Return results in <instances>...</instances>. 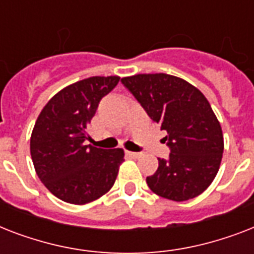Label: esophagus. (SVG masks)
Instances as JSON below:
<instances>
[{
    "mask_svg": "<svg viewBox=\"0 0 254 254\" xmlns=\"http://www.w3.org/2000/svg\"><path fill=\"white\" fill-rule=\"evenodd\" d=\"M127 157H130V158H139L141 157V154L139 153H134V151H127Z\"/></svg>",
    "mask_w": 254,
    "mask_h": 254,
    "instance_id": "1",
    "label": "esophagus"
}]
</instances>
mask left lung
<instances>
[{"label": "left lung", "mask_w": 254, "mask_h": 254, "mask_svg": "<svg viewBox=\"0 0 254 254\" xmlns=\"http://www.w3.org/2000/svg\"><path fill=\"white\" fill-rule=\"evenodd\" d=\"M121 83L134 96L147 116L167 133V159L146 178L159 196L183 201L200 195L216 177L224 139L208 100L197 88L167 73H139Z\"/></svg>", "instance_id": "left-lung-1"}]
</instances>
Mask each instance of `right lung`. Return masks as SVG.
<instances>
[{
    "mask_svg": "<svg viewBox=\"0 0 254 254\" xmlns=\"http://www.w3.org/2000/svg\"><path fill=\"white\" fill-rule=\"evenodd\" d=\"M120 81L119 76H92L58 92L34 125L30 153L41 182L58 199L87 204L115 185L123 149L85 145L88 124L100 100Z\"/></svg>",
    "mask_w": 254,
    "mask_h": 254,
    "instance_id": "right-lung-1",
    "label": "right lung"
}]
</instances>
